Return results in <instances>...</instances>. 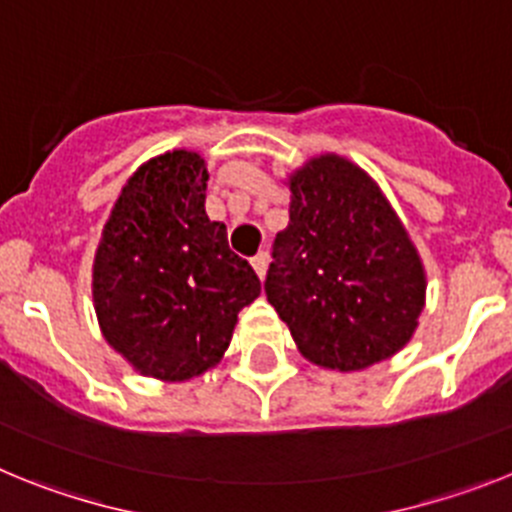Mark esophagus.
Here are the masks:
<instances>
[{
  "instance_id": "obj_1",
  "label": "esophagus",
  "mask_w": 512,
  "mask_h": 512,
  "mask_svg": "<svg viewBox=\"0 0 512 512\" xmlns=\"http://www.w3.org/2000/svg\"><path fill=\"white\" fill-rule=\"evenodd\" d=\"M252 270L257 273V278H265V273H268V252H257L255 257H252Z\"/></svg>"
}]
</instances>
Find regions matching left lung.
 Returning a JSON list of instances; mask_svg holds the SVG:
<instances>
[{"label":"left lung","mask_w":512,"mask_h":512,"mask_svg":"<svg viewBox=\"0 0 512 512\" xmlns=\"http://www.w3.org/2000/svg\"><path fill=\"white\" fill-rule=\"evenodd\" d=\"M291 221L265 293L314 366L363 371L412 340L428 275L389 198L363 167L324 151L283 180Z\"/></svg>","instance_id":"1"}]
</instances>
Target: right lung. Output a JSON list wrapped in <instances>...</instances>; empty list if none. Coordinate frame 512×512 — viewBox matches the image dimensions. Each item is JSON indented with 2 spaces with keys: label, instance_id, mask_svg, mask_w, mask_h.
Returning a JSON list of instances; mask_svg holds the SVG:
<instances>
[{
  "label": "right lung",
  "instance_id": "add662e5",
  "mask_svg": "<svg viewBox=\"0 0 512 512\" xmlns=\"http://www.w3.org/2000/svg\"><path fill=\"white\" fill-rule=\"evenodd\" d=\"M201 151L151 157L123 185L92 262V304L110 348L159 381L219 366L239 309L260 296L250 262L206 216Z\"/></svg>",
  "mask_w": 512,
  "mask_h": 512
}]
</instances>
